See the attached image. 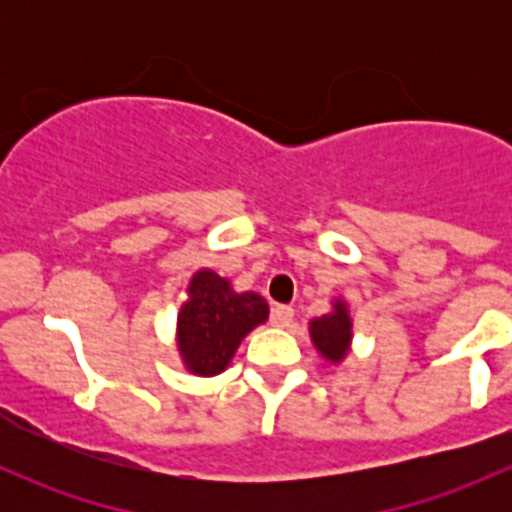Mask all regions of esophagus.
Listing matches in <instances>:
<instances>
[{
	"label": "esophagus",
	"mask_w": 512,
	"mask_h": 512,
	"mask_svg": "<svg viewBox=\"0 0 512 512\" xmlns=\"http://www.w3.org/2000/svg\"><path fill=\"white\" fill-rule=\"evenodd\" d=\"M294 319V309L287 307V304H275L270 312L272 327H289Z\"/></svg>",
	"instance_id": "obj_1"
}]
</instances>
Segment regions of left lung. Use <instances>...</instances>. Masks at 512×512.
Segmentation results:
<instances>
[{
  "mask_svg": "<svg viewBox=\"0 0 512 512\" xmlns=\"http://www.w3.org/2000/svg\"><path fill=\"white\" fill-rule=\"evenodd\" d=\"M312 339L319 352L327 356L329 361H339L347 354L349 339H352V319H349L342 302L334 304L332 314H324V317L314 319Z\"/></svg>",
  "mask_w": 512,
  "mask_h": 512,
  "instance_id": "obj_1",
  "label": "left lung"
}]
</instances>
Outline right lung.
<instances>
[{"instance_id": "right-lung-1", "label": "right lung", "mask_w": 512, "mask_h": 512, "mask_svg": "<svg viewBox=\"0 0 512 512\" xmlns=\"http://www.w3.org/2000/svg\"><path fill=\"white\" fill-rule=\"evenodd\" d=\"M188 292L178 317V347L190 371L220 374L242 337L267 319V302L255 292L235 294L210 270L198 272Z\"/></svg>"}]
</instances>
